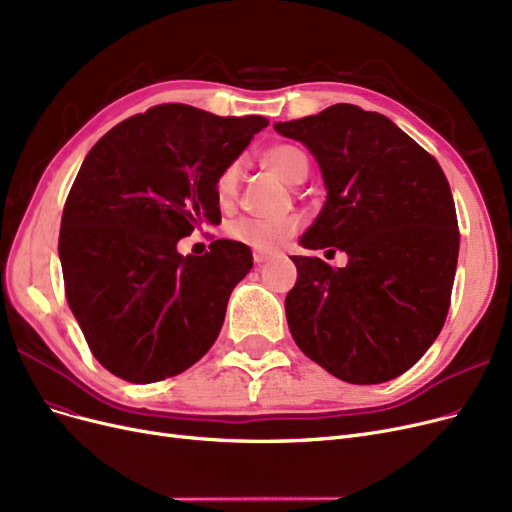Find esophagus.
Returning <instances> with one entry per match:
<instances>
[{
    "label": "esophagus",
    "mask_w": 512,
    "mask_h": 512,
    "mask_svg": "<svg viewBox=\"0 0 512 512\" xmlns=\"http://www.w3.org/2000/svg\"><path fill=\"white\" fill-rule=\"evenodd\" d=\"M253 259H255V263H257V266H261V263H266V261L270 259V253H263V251H255V253H253Z\"/></svg>",
    "instance_id": "1"
}]
</instances>
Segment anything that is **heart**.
<instances>
[{
    "label": "heart",
    "instance_id": "1",
    "mask_svg": "<svg viewBox=\"0 0 512 512\" xmlns=\"http://www.w3.org/2000/svg\"><path fill=\"white\" fill-rule=\"evenodd\" d=\"M266 162L274 173L291 185L306 181L310 160L297 145L280 143L266 151ZM242 183V160L225 164L215 179V198L221 208H230L238 200ZM301 230V217H236L227 223V236L257 251H274Z\"/></svg>",
    "mask_w": 512,
    "mask_h": 512
}]
</instances>
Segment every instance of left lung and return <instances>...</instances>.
<instances>
[{
  "instance_id": "left-lung-1",
  "label": "left lung",
  "mask_w": 512,
  "mask_h": 512,
  "mask_svg": "<svg viewBox=\"0 0 512 512\" xmlns=\"http://www.w3.org/2000/svg\"><path fill=\"white\" fill-rule=\"evenodd\" d=\"M274 130L312 151L327 187L301 244L348 253L337 270L291 257L295 344L348 384L394 380L432 346L451 304L460 232L443 168L382 113L350 103Z\"/></svg>"
}]
</instances>
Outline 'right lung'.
I'll use <instances>...</instances> for the list:
<instances>
[{
	"mask_svg": "<svg viewBox=\"0 0 512 512\" xmlns=\"http://www.w3.org/2000/svg\"><path fill=\"white\" fill-rule=\"evenodd\" d=\"M268 124L168 103L113 126L88 151L63 208L59 255L67 304L109 373L162 382L215 344L227 299L253 268L251 249L215 240L183 257L177 242L221 221L219 170Z\"/></svg>",
	"mask_w": 512,
	"mask_h": 512,
	"instance_id": "obj_1",
	"label": "right lung"
}]
</instances>
